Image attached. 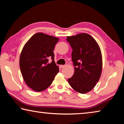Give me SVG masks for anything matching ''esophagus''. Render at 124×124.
<instances>
[{
    "instance_id": "34e87169",
    "label": "esophagus",
    "mask_w": 124,
    "mask_h": 124,
    "mask_svg": "<svg viewBox=\"0 0 124 124\" xmlns=\"http://www.w3.org/2000/svg\"><path fill=\"white\" fill-rule=\"evenodd\" d=\"M65 66H65V65H60V67H61V68H64Z\"/></svg>"
}]
</instances>
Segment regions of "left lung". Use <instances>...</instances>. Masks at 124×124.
<instances>
[{
	"instance_id": "8db88e82",
	"label": "left lung",
	"mask_w": 124,
	"mask_h": 124,
	"mask_svg": "<svg viewBox=\"0 0 124 124\" xmlns=\"http://www.w3.org/2000/svg\"><path fill=\"white\" fill-rule=\"evenodd\" d=\"M73 49L74 73L68 81L75 91L86 93L95 86L102 71V56L97 41L87 33L67 37Z\"/></svg>"
}]
</instances>
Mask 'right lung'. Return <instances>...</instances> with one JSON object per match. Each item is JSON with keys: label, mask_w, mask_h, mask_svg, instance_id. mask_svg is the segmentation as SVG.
<instances>
[{"label": "right lung", "mask_w": 124, "mask_h": 124, "mask_svg": "<svg viewBox=\"0 0 124 124\" xmlns=\"http://www.w3.org/2000/svg\"><path fill=\"white\" fill-rule=\"evenodd\" d=\"M58 38L37 33L25 44L20 57L21 72L28 86L37 92L49 87L59 67L54 61V50ZM53 60L48 63V59Z\"/></svg>", "instance_id": "obj_1"}]
</instances>
